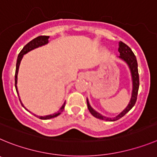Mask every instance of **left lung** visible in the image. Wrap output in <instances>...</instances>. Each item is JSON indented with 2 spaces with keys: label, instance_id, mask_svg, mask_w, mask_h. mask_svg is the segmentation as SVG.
<instances>
[{
  "label": "left lung",
  "instance_id": "left-lung-1",
  "mask_svg": "<svg viewBox=\"0 0 157 157\" xmlns=\"http://www.w3.org/2000/svg\"><path fill=\"white\" fill-rule=\"evenodd\" d=\"M118 51L120 52V56L121 59H123L124 61L128 63V66H129L130 70H131V77H132V81H133V90H132V95H131V101H130L129 104L127 106V108L123 111L122 113L117 116L116 117L111 119V118H108L104 116H101L98 113L94 111L92 108L91 107L90 104H89L88 100L87 99V108H88L89 112L91 113V115L94 116V117L98 118L100 120H104V121H115L117 120L121 119V117H124L127 113H128L130 110L132 109V107L135 105V102L137 100V96H138V87H139V76H138V63H137V59L135 57V54L133 52L131 51V49L128 47L126 44H124V42L120 41L119 42V48Z\"/></svg>",
  "mask_w": 157,
  "mask_h": 157
}]
</instances>
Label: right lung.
Instances as JSON below:
<instances>
[{
  "label": "right lung",
  "mask_w": 157,
  "mask_h": 157,
  "mask_svg": "<svg viewBox=\"0 0 157 157\" xmlns=\"http://www.w3.org/2000/svg\"><path fill=\"white\" fill-rule=\"evenodd\" d=\"M48 38L49 36H39L37 37L34 38L33 40H32L31 41H29V43L26 44L25 46L23 47V48L21 50V52H19V56H18V59H17V63H16V69H15V89H16V91L18 93V89H17V76H18V71H19V64H20V62L22 60V57H23V55L26 54L29 51L33 50V49L36 48L40 47V46H42V45H44L48 43ZM18 95H19V93H18ZM20 100V99H19ZM21 102V101H20ZM22 105V103L21 102ZM65 105H66V103H64L63 105V106L61 107V109L58 111L56 113L52 114V115H48V116H44V117H38L41 120H48V119H52V118H54V117H57L59 116V114L63 112V110H64V107ZM24 107V106H23Z\"/></svg>",
  "instance_id": "right-lung-1"
}]
</instances>
